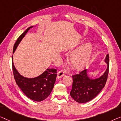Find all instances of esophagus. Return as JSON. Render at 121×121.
Listing matches in <instances>:
<instances>
[{
	"instance_id": "obj_1",
	"label": "esophagus",
	"mask_w": 121,
	"mask_h": 121,
	"mask_svg": "<svg viewBox=\"0 0 121 121\" xmlns=\"http://www.w3.org/2000/svg\"><path fill=\"white\" fill-rule=\"evenodd\" d=\"M64 75H65L64 71H59V72L57 73V79H60V78H62Z\"/></svg>"
}]
</instances>
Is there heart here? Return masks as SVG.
Wrapping results in <instances>:
<instances>
[{"label":"heart","instance_id":"heart-1","mask_svg":"<svg viewBox=\"0 0 121 121\" xmlns=\"http://www.w3.org/2000/svg\"><path fill=\"white\" fill-rule=\"evenodd\" d=\"M93 51L92 45L85 43L74 50L70 55L69 61L76 69H81L88 64Z\"/></svg>","mask_w":121,"mask_h":121}]
</instances>
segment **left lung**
<instances>
[{
    "label": "left lung",
    "instance_id": "obj_1",
    "mask_svg": "<svg viewBox=\"0 0 121 121\" xmlns=\"http://www.w3.org/2000/svg\"><path fill=\"white\" fill-rule=\"evenodd\" d=\"M105 62L107 68L100 77L91 78L89 77L88 69L82 71L79 74L72 76V88L71 96L79 103H86L95 98L105 86L109 71V55H106Z\"/></svg>",
    "mask_w": 121,
    "mask_h": 121
}]
</instances>
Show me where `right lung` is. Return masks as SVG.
I'll return each mask as SVG.
<instances>
[{
    "label": "right lung",
    "instance_id": "add662e5",
    "mask_svg": "<svg viewBox=\"0 0 121 121\" xmlns=\"http://www.w3.org/2000/svg\"><path fill=\"white\" fill-rule=\"evenodd\" d=\"M32 27L33 26L27 28L18 37L13 46V54L26 34ZM12 64L13 76L16 84L28 98L35 101H42L50 94L56 78V69H47L37 77L27 78L22 76L15 68L13 62V56L12 58Z\"/></svg>",
    "mask_w": 121,
    "mask_h": 121
}]
</instances>
